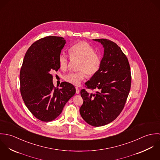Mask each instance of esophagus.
<instances>
[{"instance_id": "34e87169", "label": "esophagus", "mask_w": 160, "mask_h": 160, "mask_svg": "<svg viewBox=\"0 0 160 160\" xmlns=\"http://www.w3.org/2000/svg\"><path fill=\"white\" fill-rule=\"evenodd\" d=\"M76 92L77 94L79 93V88L78 87H76Z\"/></svg>"}]
</instances>
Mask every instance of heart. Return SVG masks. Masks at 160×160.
I'll list each match as a JSON object with an SVG mask.
<instances>
[{
  "mask_svg": "<svg viewBox=\"0 0 160 160\" xmlns=\"http://www.w3.org/2000/svg\"><path fill=\"white\" fill-rule=\"evenodd\" d=\"M69 57L72 60L78 59L77 72H71L64 76V80L74 86H79L86 78L87 74L92 77L96 74L100 68L102 58L100 55L95 52L92 46L87 42H79L70 47L69 49ZM68 56L61 53L58 56L59 67L65 71L68 67Z\"/></svg>",
  "mask_w": 160,
  "mask_h": 160,
  "instance_id": "obj_1",
  "label": "heart"
}]
</instances>
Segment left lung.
Wrapping results in <instances>:
<instances>
[{"mask_svg":"<svg viewBox=\"0 0 160 160\" xmlns=\"http://www.w3.org/2000/svg\"><path fill=\"white\" fill-rule=\"evenodd\" d=\"M104 47V55L98 72L86 82L81 91L83 99L79 112L89 124L98 127L114 120L122 111L131 86L130 65L126 55L114 42L107 39H93Z\"/></svg>","mask_w":160,"mask_h":160,"instance_id":"1","label":"left lung"}]
</instances>
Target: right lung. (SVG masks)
I'll list each match as a JSON object with an SVG mask.
<instances>
[{
  "label": "right lung",
  "mask_w": 160,
  "mask_h": 160,
  "mask_svg": "<svg viewBox=\"0 0 160 160\" xmlns=\"http://www.w3.org/2000/svg\"><path fill=\"white\" fill-rule=\"evenodd\" d=\"M66 43L62 37L47 36L27 50L20 70V92L23 101L36 118L51 121L57 118L76 92L74 86L63 82L61 88L52 82V72L60 68L58 56Z\"/></svg>",
  "instance_id": "1"
}]
</instances>
